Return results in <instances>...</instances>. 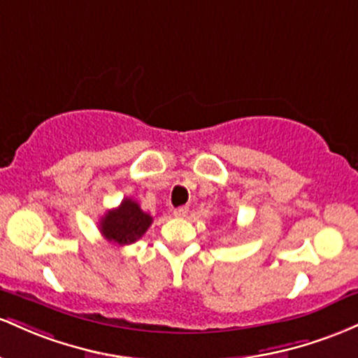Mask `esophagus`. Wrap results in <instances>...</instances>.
<instances>
[{"label":"esophagus","instance_id":"obj_1","mask_svg":"<svg viewBox=\"0 0 358 358\" xmlns=\"http://www.w3.org/2000/svg\"><path fill=\"white\" fill-rule=\"evenodd\" d=\"M187 213H189V208L180 206V208H176V210H174V216H176V218H186Z\"/></svg>","mask_w":358,"mask_h":358}]
</instances>
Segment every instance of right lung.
<instances>
[{
	"label": "right lung",
	"instance_id": "add662e5",
	"mask_svg": "<svg viewBox=\"0 0 358 358\" xmlns=\"http://www.w3.org/2000/svg\"><path fill=\"white\" fill-rule=\"evenodd\" d=\"M154 218L145 213L134 199L125 198L118 208L110 210L99 222V231L108 242L130 245L142 238Z\"/></svg>",
	"mask_w": 358,
	"mask_h": 358
}]
</instances>
